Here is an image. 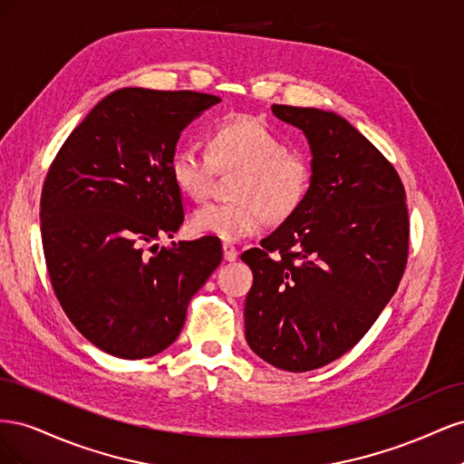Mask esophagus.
<instances>
[{"instance_id": "34e87169", "label": "esophagus", "mask_w": 464, "mask_h": 464, "mask_svg": "<svg viewBox=\"0 0 464 464\" xmlns=\"http://www.w3.org/2000/svg\"><path fill=\"white\" fill-rule=\"evenodd\" d=\"M222 251H224V261H236L237 259V249L234 246L224 244Z\"/></svg>"}]
</instances>
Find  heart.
Returning a JSON list of instances; mask_svg holds the SVG:
<instances>
[{
  "label": "heart",
  "instance_id": "obj_1",
  "mask_svg": "<svg viewBox=\"0 0 464 464\" xmlns=\"http://www.w3.org/2000/svg\"><path fill=\"white\" fill-rule=\"evenodd\" d=\"M240 172L236 203H207L193 210L189 227L195 234L222 242H240L257 234L266 213L285 220L296 213L312 189V162L300 150H286L285 141L265 120L230 116L207 137V152L178 147L170 157V178L188 198L208 195L215 172Z\"/></svg>",
  "mask_w": 464,
  "mask_h": 464
}]
</instances>
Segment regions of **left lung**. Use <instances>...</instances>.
<instances>
[{
    "label": "left lung",
    "instance_id": "8db88e82",
    "mask_svg": "<svg viewBox=\"0 0 464 464\" xmlns=\"http://www.w3.org/2000/svg\"><path fill=\"white\" fill-rule=\"evenodd\" d=\"M302 130L314 181L305 201L247 249L246 341L271 366L310 372L348 353L395 294L409 210L392 164L334 111L273 104Z\"/></svg>",
    "mask_w": 464,
    "mask_h": 464
}]
</instances>
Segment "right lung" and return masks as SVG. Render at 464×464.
Segmentation results:
<instances>
[{"mask_svg":"<svg viewBox=\"0 0 464 464\" xmlns=\"http://www.w3.org/2000/svg\"><path fill=\"white\" fill-rule=\"evenodd\" d=\"M218 102L193 91H114L50 166L40 232L52 286L69 321L106 354L141 360L170 346L222 261L213 236L145 251L184 222L170 157L184 128Z\"/></svg>","mask_w":464,"mask_h":464,"instance_id":"right-lung-1","label":"right lung"}]
</instances>
